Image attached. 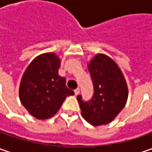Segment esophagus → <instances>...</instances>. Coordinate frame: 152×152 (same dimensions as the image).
Masks as SVG:
<instances>
[{"instance_id":"34e87169","label":"esophagus","mask_w":152,"mask_h":152,"mask_svg":"<svg viewBox=\"0 0 152 152\" xmlns=\"http://www.w3.org/2000/svg\"><path fill=\"white\" fill-rule=\"evenodd\" d=\"M79 91H80L79 88H77V89H75V90H74V93H75V95H78V94H79Z\"/></svg>"}]
</instances>
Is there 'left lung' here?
Returning <instances> with one entry per match:
<instances>
[{"label": "left lung", "mask_w": 152, "mask_h": 152, "mask_svg": "<svg viewBox=\"0 0 152 152\" xmlns=\"http://www.w3.org/2000/svg\"><path fill=\"white\" fill-rule=\"evenodd\" d=\"M89 72L94 94L85 102L79 95L82 116L94 126L107 124L125 106L128 88L124 75L115 61L106 55L98 54L90 62Z\"/></svg>", "instance_id": "1"}]
</instances>
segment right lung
<instances>
[{
    "instance_id": "1",
    "label": "right lung",
    "mask_w": 152,
    "mask_h": 152,
    "mask_svg": "<svg viewBox=\"0 0 152 152\" xmlns=\"http://www.w3.org/2000/svg\"><path fill=\"white\" fill-rule=\"evenodd\" d=\"M60 60L54 53L37 56L27 67L21 80L19 97L23 106L38 119L55 115L68 96L74 95L59 76Z\"/></svg>"
}]
</instances>
